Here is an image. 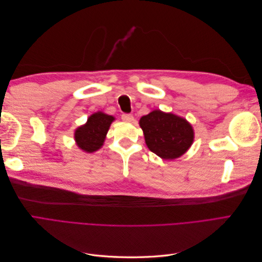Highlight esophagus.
Masks as SVG:
<instances>
[{
    "instance_id": "esophagus-1",
    "label": "esophagus",
    "mask_w": 262,
    "mask_h": 262,
    "mask_svg": "<svg viewBox=\"0 0 262 262\" xmlns=\"http://www.w3.org/2000/svg\"><path fill=\"white\" fill-rule=\"evenodd\" d=\"M121 118H122V120H124V121H129V122H131V121H133V116L132 115H130V114H123L122 116H121Z\"/></svg>"
}]
</instances>
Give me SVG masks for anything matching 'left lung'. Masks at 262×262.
I'll list each match as a JSON object with an SVG mask.
<instances>
[{"label":"left lung","instance_id":"left-lung-1","mask_svg":"<svg viewBox=\"0 0 262 262\" xmlns=\"http://www.w3.org/2000/svg\"><path fill=\"white\" fill-rule=\"evenodd\" d=\"M145 143L164 160H173L187 152L193 142L192 126L185 119L154 110L140 119Z\"/></svg>","mask_w":262,"mask_h":262}]
</instances>
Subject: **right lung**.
Returning <instances> with one entry per match:
<instances>
[{
    "label": "right lung",
    "instance_id": "obj_1",
    "mask_svg": "<svg viewBox=\"0 0 262 262\" xmlns=\"http://www.w3.org/2000/svg\"><path fill=\"white\" fill-rule=\"evenodd\" d=\"M114 120L115 118L113 116L102 113L93 114L87 119V122L75 131L74 138L78 147L89 153L100 148L109 126Z\"/></svg>",
    "mask_w": 262,
    "mask_h": 262
}]
</instances>
